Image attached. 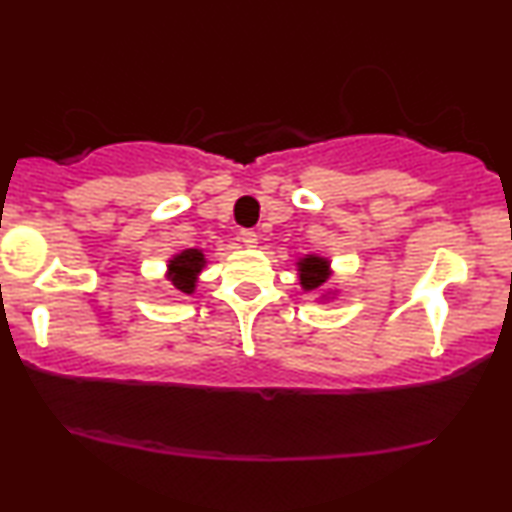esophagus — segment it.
Segmentation results:
<instances>
[{"label":"esophagus","mask_w":512,"mask_h":512,"mask_svg":"<svg viewBox=\"0 0 512 512\" xmlns=\"http://www.w3.org/2000/svg\"><path fill=\"white\" fill-rule=\"evenodd\" d=\"M240 240L244 242V247H256L258 233H256V230H251V228H244V230H240Z\"/></svg>","instance_id":"34e87169"}]
</instances>
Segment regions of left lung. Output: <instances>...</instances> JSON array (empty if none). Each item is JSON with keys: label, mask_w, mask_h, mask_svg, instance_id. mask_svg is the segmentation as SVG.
Returning a JSON list of instances; mask_svg holds the SVG:
<instances>
[{"label": "left lung", "mask_w": 512, "mask_h": 512, "mask_svg": "<svg viewBox=\"0 0 512 512\" xmlns=\"http://www.w3.org/2000/svg\"><path fill=\"white\" fill-rule=\"evenodd\" d=\"M298 265H300V279H303L305 289H317V286H321L328 279V263L324 258L310 256V258H303Z\"/></svg>", "instance_id": "8db88e82"}]
</instances>
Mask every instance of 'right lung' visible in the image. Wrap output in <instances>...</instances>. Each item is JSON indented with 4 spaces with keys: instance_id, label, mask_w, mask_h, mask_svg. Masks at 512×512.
Masks as SVG:
<instances>
[{
    "instance_id": "obj_1",
    "label": "right lung",
    "mask_w": 512,
    "mask_h": 512,
    "mask_svg": "<svg viewBox=\"0 0 512 512\" xmlns=\"http://www.w3.org/2000/svg\"><path fill=\"white\" fill-rule=\"evenodd\" d=\"M205 265V256L198 249H186L184 254H179L177 258L170 261V275H172V284L177 286L179 291L191 293L195 286V275L202 270Z\"/></svg>"
}]
</instances>
